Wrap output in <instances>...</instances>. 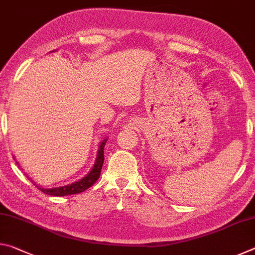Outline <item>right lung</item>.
<instances>
[{
  "label": "right lung",
  "instance_id": "add662e5",
  "mask_svg": "<svg viewBox=\"0 0 255 255\" xmlns=\"http://www.w3.org/2000/svg\"><path fill=\"white\" fill-rule=\"evenodd\" d=\"M106 139L102 141L100 145V149H99L98 153V157L96 164H94L93 169L91 170L90 173L84 176L83 179L77 181V182H74L72 184L68 185H64V187H58V188H54V189H44L36 185V187L42 191L46 195L49 196H56V197H62V196H68V195H76V193H81L85 191L86 189H89L90 187L96 183V181L99 179V176L101 174V169L103 165V161H105V155H103V148H105L106 145Z\"/></svg>",
  "mask_w": 255,
  "mask_h": 255
}]
</instances>
